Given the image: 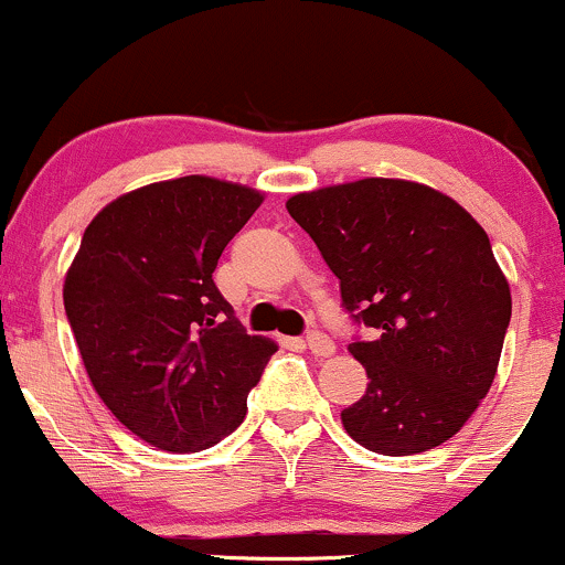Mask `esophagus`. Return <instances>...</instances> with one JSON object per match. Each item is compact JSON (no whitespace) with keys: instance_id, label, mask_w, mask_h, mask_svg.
<instances>
[{"instance_id":"1","label":"esophagus","mask_w":565,"mask_h":565,"mask_svg":"<svg viewBox=\"0 0 565 565\" xmlns=\"http://www.w3.org/2000/svg\"><path fill=\"white\" fill-rule=\"evenodd\" d=\"M306 345H308V351H311L313 356H319V359H327V356H332V353H334V343L330 338H327L324 332H308L306 334Z\"/></svg>"}]
</instances>
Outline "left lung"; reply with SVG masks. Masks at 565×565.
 Here are the masks:
<instances>
[{
    "mask_svg": "<svg viewBox=\"0 0 565 565\" xmlns=\"http://www.w3.org/2000/svg\"><path fill=\"white\" fill-rule=\"evenodd\" d=\"M370 327L351 356L367 392L340 413L362 448L413 456L450 439L491 388L512 316L491 241L454 198L405 179H359L287 201Z\"/></svg>",
    "mask_w": 565,
    "mask_h": 565,
    "instance_id": "1",
    "label": "left lung"
}]
</instances>
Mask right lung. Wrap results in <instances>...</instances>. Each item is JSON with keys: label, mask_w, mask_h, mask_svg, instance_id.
Returning a JSON list of instances; mask_svg holds the SVG:
<instances>
[{"label": "right lung", "mask_w": 565, "mask_h": 565, "mask_svg": "<svg viewBox=\"0 0 565 565\" xmlns=\"http://www.w3.org/2000/svg\"><path fill=\"white\" fill-rule=\"evenodd\" d=\"M263 192L179 177L93 216L64 281L85 370L111 415L169 454L235 431L278 345L246 334L212 273Z\"/></svg>", "instance_id": "right-lung-1"}]
</instances>
